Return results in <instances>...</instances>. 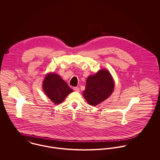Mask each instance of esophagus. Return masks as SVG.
<instances>
[{"label": "esophagus", "instance_id": "obj_1", "mask_svg": "<svg viewBox=\"0 0 160 160\" xmlns=\"http://www.w3.org/2000/svg\"><path fill=\"white\" fill-rule=\"evenodd\" d=\"M73 90L74 91L79 92V88H78V87H74V88H73Z\"/></svg>", "mask_w": 160, "mask_h": 160}]
</instances>
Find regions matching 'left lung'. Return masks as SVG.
Returning <instances> with one entry per match:
<instances>
[{"label": "left lung", "mask_w": 160, "mask_h": 160, "mask_svg": "<svg viewBox=\"0 0 160 160\" xmlns=\"http://www.w3.org/2000/svg\"><path fill=\"white\" fill-rule=\"evenodd\" d=\"M114 87L110 73L107 69H101L88 78L83 95L89 104L95 106L107 99L113 91Z\"/></svg>", "instance_id": "obj_1"}]
</instances>
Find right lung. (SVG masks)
<instances>
[{"label": "right lung", "mask_w": 160, "mask_h": 160, "mask_svg": "<svg viewBox=\"0 0 160 160\" xmlns=\"http://www.w3.org/2000/svg\"><path fill=\"white\" fill-rule=\"evenodd\" d=\"M42 87L47 96L55 104L62 103L69 93L72 92L68 84L55 73H50L46 76Z\"/></svg>", "instance_id": "add662e5"}]
</instances>
